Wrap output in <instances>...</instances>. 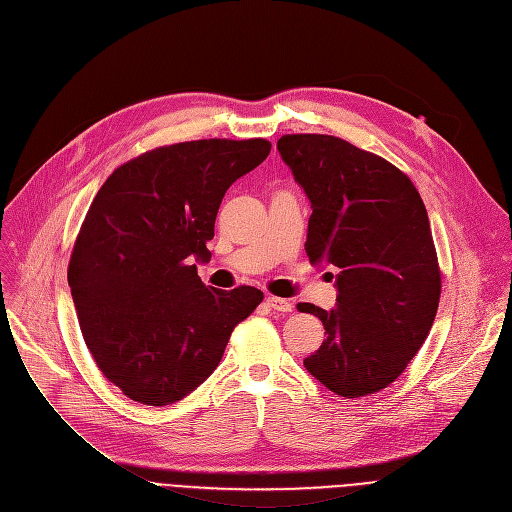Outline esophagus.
Masks as SVG:
<instances>
[{"label": "esophagus", "instance_id": "esophagus-1", "mask_svg": "<svg viewBox=\"0 0 512 512\" xmlns=\"http://www.w3.org/2000/svg\"><path fill=\"white\" fill-rule=\"evenodd\" d=\"M267 305H270L274 311H280V313H290L294 309V305L286 299H280V297H267Z\"/></svg>", "mask_w": 512, "mask_h": 512}]
</instances>
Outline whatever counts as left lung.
<instances>
[{"label": "left lung", "instance_id": "1", "mask_svg": "<svg viewBox=\"0 0 512 512\" xmlns=\"http://www.w3.org/2000/svg\"><path fill=\"white\" fill-rule=\"evenodd\" d=\"M278 151L313 209L307 257L335 272L338 290L330 311L297 305L328 334L305 367L338 396L380 392L417 355L440 303L425 205L390 161L330 134H284Z\"/></svg>", "mask_w": 512, "mask_h": 512}]
</instances>
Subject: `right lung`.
<instances>
[{
	"label": "right lung",
	"mask_w": 512,
	"mask_h": 512,
	"mask_svg": "<svg viewBox=\"0 0 512 512\" xmlns=\"http://www.w3.org/2000/svg\"><path fill=\"white\" fill-rule=\"evenodd\" d=\"M270 141L203 139L157 147L103 182L76 236L68 284L101 373L130 400L166 407L222 361L236 324L263 301L253 286L207 288L220 203L270 155Z\"/></svg>",
	"instance_id": "right-lung-1"
}]
</instances>
